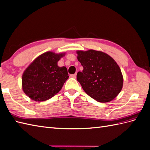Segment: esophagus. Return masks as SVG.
Returning a JSON list of instances; mask_svg holds the SVG:
<instances>
[{
	"mask_svg": "<svg viewBox=\"0 0 150 150\" xmlns=\"http://www.w3.org/2000/svg\"><path fill=\"white\" fill-rule=\"evenodd\" d=\"M71 77L73 78H76V74H71Z\"/></svg>",
	"mask_w": 150,
	"mask_h": 150,
	"instance_id": "34e87169",
	"label": "esophagus"
}]
</instances>
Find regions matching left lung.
Wrapping results in <instances>:
<instances>
[{
	"mask_svg": "<svg viewBox=\"0 0 150 150\" xmlns=\"http://www.w3.org/2000/svg\"><path fill=\"white\" fill-rule=\"evenodd\" d=\"M77 58L83 67L77 80L90 97L100 103L114 99L121 92L123 78L113 58L100 51L78 50Z\"/></svg>",
	"mask_w": 150,
	"mask_h": 150,
	"instance_id": "obj_1",
	"label": "left lung"
}]
</instances>
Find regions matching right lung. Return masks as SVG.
Listing matches in <instances>:
<instances>
[{
  "instance_id": "obj_1",
  "label": "right lung",
  "mask_w": 150,
  "mask_h": 150,
  "mask_svg": "<svg viewBox=\"0 0 150 150\" xmlns=\"http://www.w3.org/2000/svg\"><path fill=\"white\" fill-rule=\"evenodd\" d=\"M65 54L45 52L24 71L21 78L22 89L30 99L45 101L60 92L69 78L67 68L58 65V62Z\"/></svg>"
}]
</instances>
